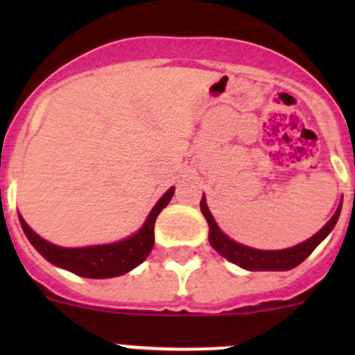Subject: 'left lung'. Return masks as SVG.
I'll return each mask as SVG.
<instances>
[{"label":"left lung","mask_w":355,"mask_h":355,"mask_svg":"<svg viewBox=\"0 0 355 355\" xmlns=\"http://www.w3.org/2000/svg\"><path fill=\"white\" fill-rule=\"evenodd\" d=\"M200 211L205 215L206 222H208L209 227V243H211L213 249L216 252L224 256L225 259H229L234 265L245 268V270H291L295 266H299L304 259L313 252V250L318 247V243L327 236L332 231V227L336 225L338 216H340L341 206L336 209V213L332 215L331 220L320 229L315 236H311L309 240L302 241L299 245L291 247V249L284 250H258L250 249V247L241 245L236 243L231 238L225 236L222 233L218 225L213 220L211 213H209L208 206H206L205 197L200 199Z\"/></svg>","instance_id":"left-lung-1"}]
</instances>
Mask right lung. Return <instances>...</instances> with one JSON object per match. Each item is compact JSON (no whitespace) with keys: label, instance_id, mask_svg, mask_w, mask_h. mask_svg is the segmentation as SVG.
I'll return each instance as SVG.
<instances>
[{"label":"right lung","instance_id":"right-lung-1","mask_svg":"<svg viewBox=\"0 0 355 355\" xmlns=\"http://www.w3.org/2000/svg\"><path fill=\"white\" fill-rule=\"evenodd\" d=\"M172 196H174V187L158 200V205L149 213L146 224L142 225L139 233L126 240L117 241V243H108V245L81 247V249L56 247L33 233V229H30V225L23 220V216H19V222L23 225L24 234L28 236L31 245L53 265L62 266L65 270L81 275V277H117V275L133 270L135 266H139L149 256L153 245H155L156 216L168 205Z\"/></svg>","mask_w":355,"mask_h":355}]
</instances>
